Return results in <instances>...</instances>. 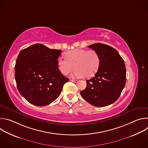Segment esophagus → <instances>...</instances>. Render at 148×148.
<instances>
[{"label":"esophagus","instance_id":"esophagus-1","mask_svg":"<svg viewBox=\"0 0 148 148\" xmlns=\"http://www.w3.org/2000/svg\"><path fill=\"white\" fill-rule=\"evenodd\" d=\"M70 81H72V82H75V83H77V82H78V80H76V79H70Z\"/></svg>","mask_w":148,"mask_h":148}]
</instances>
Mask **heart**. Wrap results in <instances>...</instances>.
I'll return each instance as SVG.
<instances>
[{"label": "heart", "instance_id": "heart-1", "mask_svg": "<svg viewBox=\"0 0 148 148\" xmlns=\"http://www.w3.org/2000/svg\"><path fill=\"white\" fill-rule=\"evenodd\" d=\"M66 57L61 56L58 59L60 72L67 75L75 67L74 75L78 78L93 77L98 71L101 63L100 57L95 50L74 49L68 51Z\"/></svg>", "mask_w": 148, "mask_h": 148}]
</instances>
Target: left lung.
Masks as SVG:
<instances>
[{
	"instance_id": "obj_1",
	"label": "left lung",
	"mask_w": 148,
	"mask_h": 148,
	"mask_svg": "<svg viewBox=\"0 0 148 148\" xmlns=\"http://www.w3.org/2000/svg\"><path fill=\"white\" fill-rule=\"evenodd\" d=\"M96 51L101 60L97 73L86 81L87 87L80 92L82 98L95 107H101L115 102L126 82L124 60L113 47L102 43L88 46Z\"/></svg>"
}]
</instances>
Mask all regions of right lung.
Instances as JSON below:
<instances>
[{
    "label": "right lung",
    "mask_w": 148,
    "mask_h": 148,
    "mask_svg": "<svg viewBox=\"0 0 148 148\" xmlns=\"http://www.w3.org/2000/svg\"><path fill=\"white\" fill-rule=\"evenodd\" d=\"M61 52L35 44L18 54L14 67L17 87L21 95L32 104L42 107L51 103L69 81L58 69Z\"/></svg>",
    "instance_id": "add662e5"
}]
</instances>
